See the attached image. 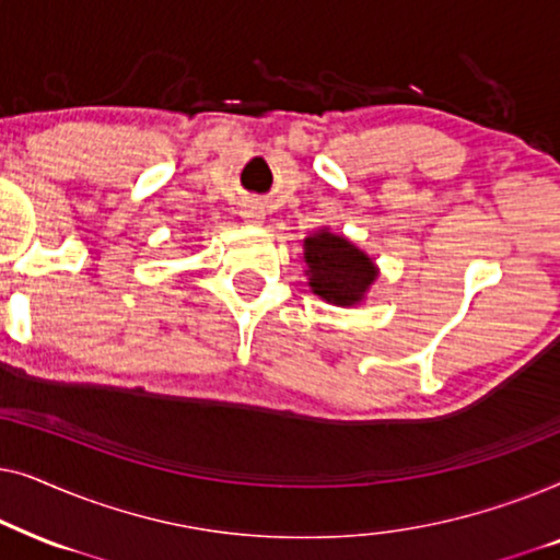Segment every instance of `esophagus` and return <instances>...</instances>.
I'll return each mask as SVG.
<instances>
[{
  "label": "esophagus",
  "instance_id": "1",
  "mask_svg": "<svg viewBox=\"0 0 560 560\" xmlns=\"http://www.w3.org/2000/svg\"><path fill=\"white\" fill-rule=\"evenodd\" d=\"M242 217H244V221H247V224H262L265 211L257 201H247L242 206Z\"/></svg>",
  "mask_w": 560,
  "mask_h": 560
}]
</instances>
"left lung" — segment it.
Segmentation results:
<instances>
[{
	"label": "left lung",
	"instance_id": "left-lung-1",
	"mask_svg": "<svg viewBox=\"0 0 560 560\" xmlns=\"http://www.w3.org/2000/svg\"><path fill=\"white\" fill-rule=\"evenodd\" d=\"M303 262L308 285L318 298L334 305H357L377 280L372 257L347 236L318 229L303 242Z\"/></svg>",
	"mask_w": 560,
	"mask_h": 560
}]
</instances>
